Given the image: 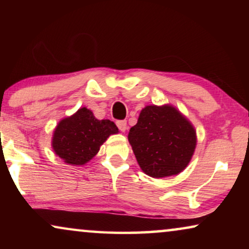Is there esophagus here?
Segmentation results:
<instances>
[{"label":"esophagus","mask_w":249,"mask_h":249,"mask_svg":"<svg viewBox=\"0 0 249 249\" xmlns=\"http://www.w3.org/2000/svg\"><path fill=\"white\" fill-rule=\"evenodd\" d=\"M117 125H118V128L120 129L121 131H125V130H127V128H128L127 121H125V120H119V121H117Z\"/></svg>","instance_id":"1"}]
</instances>
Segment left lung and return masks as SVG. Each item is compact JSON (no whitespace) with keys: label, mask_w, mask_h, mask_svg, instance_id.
<instances>
[{"label":"left lung","mask_w":249,"mask_h":249,"mask_svg":"<svg viewBox=\"0 0 249 249\" xmlns=\"http://www.w3.org/2000/svg\"><path fill=\"white\" fill-rule=\"evenodd\" d=\"M128 139L139 166L153 178L181 172L196 146L195 129L170 105L142 108Z\"/></svg>","instance_id":"left-lung-1"}]
</instances>
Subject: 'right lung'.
Returning a JSON list of instances; mask_svg holds the SVG:
<instances>
[{
  "label": "right lung",
  "mask_w": 249,
  "mask_h": 249,
  "mask_svg": "<svg viewBox=\"0 0 249 249\" xmlns=\"http://www.w3.org/2000/svg\"><path fill=\"white\" fill-rule=\"evenodd\" d=\"M117 132L114 122L107 119L97 120L93 112L83 107L57 124L53 135V149L66 163L81 165L97 154L108 136Z\"/></svg>",
  "instance_id": "1"
}]
</instances>
